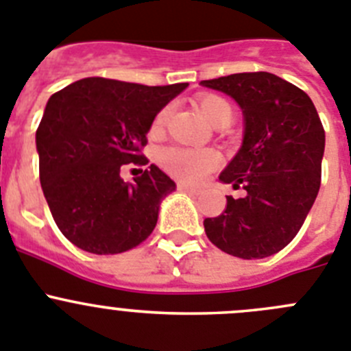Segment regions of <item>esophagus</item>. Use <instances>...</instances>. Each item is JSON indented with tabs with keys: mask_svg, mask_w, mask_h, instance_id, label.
Masks as SVG:
<instances>
[{
	"mask_svg": "<svg viewBox=\"0 0 351 351\" xmlns=\"http://www.w3.org/2000/svg\"><path fill=\"white\" fill-rule=\"evenodd\" d=\"M178 189H180V191H183V192H187V194H191V195H197L199 194L197 189L189 187V185H185V183H178Z\"/></svg>",
	"mask_w": 351,
	"mask_h": 351,
	"instance_id": "obj_1",
	"label": "esophagus"
}]
</instances>
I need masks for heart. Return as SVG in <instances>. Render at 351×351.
<instances>
[{
    "mask_svg": "<svg viewBox=\"0 0 351 351\" xmlns=\"http://www.w3.org/2000/svg\"><path fill=\"white\" fill-rule=\"evenodd\" d=\"M197 106L217 128H227L234 119V106L229 99L219 94H204L197 97ZM169 117V108L160 110L152 122V132H159ZM159 164L166 173L189 185L203 182L213 169L220 166V156L210 148H183L169 147L159 152Z\"/></svg>",
    "mask_w": 351,
    "mask_h": 351,
    "instance_id": "heart-1",
    "label": "heart"
}]
</instances>
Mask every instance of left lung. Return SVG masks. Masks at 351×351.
<instances>
[{"mask_svg": "<svg viewBox=\"0 0 351 351\" xmlns=\"http://www.w3.org/2000/svg\"><path fill=\"white\" fill-rule=\"evenodd\" d=\"M234 97L245 115L243 147L220 180L243 187L226 210L204 219L217 248L239 258L283 250L299 232L322 182L325 131L308 94L267 71L203 80Z\"/></svg>", "mask_w": 351, "mask_h": 351, "instance_id": "obj_1", "label": "left lung"}]
</instances>
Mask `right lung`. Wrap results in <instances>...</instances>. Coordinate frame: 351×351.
Segmentation results:
<instances>
[{"label": "right lung", "instance_id": "add662e5", "mask_svg": "<svg viewBox=\"0 0 351 351\" xmlns=\"http://www.w3.org/2000/svg\"><path fill=\"white\" fill-rule=\"evenodd\" d=\"M187 85L90 77L50 96L36 129L40 182L59 230L78 248L122 254L152 234L175 182L152 164L125 183L121 168L148 164V129Z\"/></svg>", "mask_w": 351, "mask_h": 351}]
</instances>
